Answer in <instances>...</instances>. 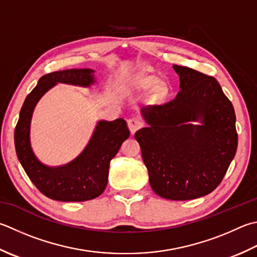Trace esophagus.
<instances>
[{
  "mask_svg": "<svg viewBox=\"0 0 257 257\" xmlns=\"http://www.w3.org/2000/svg\"><path fill=\"white\" fill-rule=\"evenodd\" d=\"M143 124L144 123H143L142 120H140L137 117H133V118H129L128 119V127H129L130 132H132L133 134L137 132L139 128H142Z\"/></svg>",
  "mask_w": 257,
  "mask_h": 257,
  "instance_id": "34e87169",
  "label": "esophagus"
}]
</instances>
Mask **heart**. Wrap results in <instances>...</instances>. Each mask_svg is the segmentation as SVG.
Instances as JSON below:
<instances>
[{"label":"heart","instance_id":"1","mask_svg":"<svg viewBox=\"0 0 257 257\" xmlns=\"http://www.w3.org/2000/svg\"><path fill=\"white\" fill-rule=\"evenodd\" d=\"M142 84H143L144 88L153 90V89H155L156 87H157L158 79L155 78V77H147V78H145L143 80ZM165 91H166L165 87H163V85H159V87H157V89H156V94L159 95V97H160V95H163L165 93Z\"/></svg>","mask_w":257,"mask_h":257}]
</instances>
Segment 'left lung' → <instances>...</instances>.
Listing matches in <instances>:
<instances>
[{"label":"left lung","instance_id":"1","mask_svg":"<svg viewBox=\"0 0 257 257\" xmlns=\"http://www.w3.org/2000/svg\"><path fill=\"white\" fill-rule=\"evenodd\" d=\"M174 69L180 91L168 102L143 108L149 125L135 138L154 192L166 199L189 200L222 183L237 149L236 118L214 77L180 65ZM197 119L202 126L189 123Z\"/></svg>","mask_w":257,"mask_h":257}]
</instances>
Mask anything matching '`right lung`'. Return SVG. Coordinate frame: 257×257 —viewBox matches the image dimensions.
<instances>
[{"instance_id": "1", "label": "right lung", "mask_w": 257, "mask_h": 257, "mask_svg": "<svg viewBox=\"0 0 257 257\" xmlns=\"http://www.w3.org/2000/svg\"><path fill=\"white\" fill-rule=\"evenodd\" d=\"M92 72L90 69H70L42 75L20 111L14 132L18 158L35 187L54 200L85 202L101 195L108 183L110 160L130 135L123 119L99 121L87 147L70 164L47 167L34 156L30 145V122L40 98L57 82L88 87L94 81Z\"/></svg>"}]
</instances>
